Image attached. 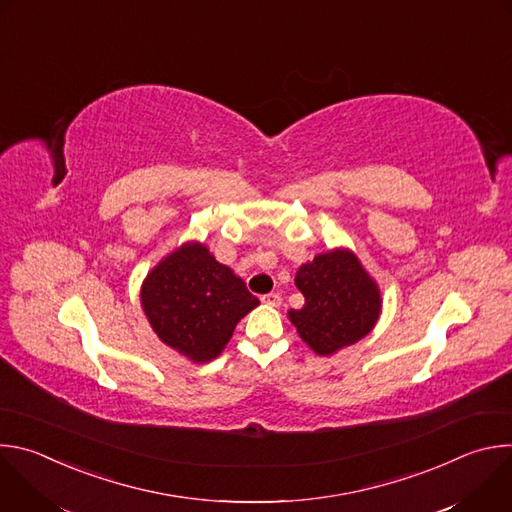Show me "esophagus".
Returning <instances> with one entry per match:
<instances>
[{
	"label": "esophagus",
	"mask_w": 512,
	"mask_h": 512,
	"mask_svg": "<svg viewBox=\"0 0 512 512\" xmlns=\"http://www.w3.org/2000/svg\"><path fill=\"white\" fill-rule=\"evenodd\" d=\"M261 302H263L265 306L279 308V306H281V296H279V294H267V296H263V298H261Z\"/></svg>",
	"instance_id": "esophagus-1"
}]
</instances>
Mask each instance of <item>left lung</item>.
I'll list each match as a JSON object with an SVG mask.
<instances>
[{
	"label": "left lung",
	"instance_id": "left-lung-1",
	"mask_svg": "<svg viewBox=\"0 0 512 512\" xmlns=\"http://www.w3.org/2000/svg\"><path fill=\"white\" fill-rule=\"evenodd\" d=\"M296 287L306 304L302 310H289L287 318L318 356L356 344L379 322V283L346 247L318 253L304 263L296 273Z\"/></svg>",
	"mask_w": 512,
	"mask_h": 512
}]
</instances>
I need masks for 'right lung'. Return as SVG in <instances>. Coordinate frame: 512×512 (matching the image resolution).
I'll use <instances>...</instances> for the list:
<instances>
[{"mask_svg":"<svg viewBox=\"0 0 512 512\" xmlns=\"http://www.w3.org/2000/svg\"><path fill=\"white\" fill-rule=\"evenodd\" d=\"M139 300L156 336L194 364L221 356L241 318L259 306L200 241L182 243L145 275Z\"/></svg>","mask_w":512,"mask_h":512,"instance_id":"add662e5","label":"right lung"}]
</instances>
